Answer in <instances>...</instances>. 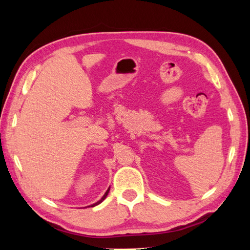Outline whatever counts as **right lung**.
<instances>
[{
    "label": "right lung",
    "mask_w": 250,
    "mask_h": 250,
    "mask_svg": "<svg viewBox=\"0 0 250 250\" xmlns=\"http://www.w3.org/2000/svg\"><path fill=\"white\" fill-rule=\"evenodd\" d=\"M108 192H109V188H108V190H107V191H106V192H105V194H104V195H103V197H102V198H101V199H100V200H99V201H97V202H96V203H94V204H92V206H89V207H90V208H93V207H95V206H98V204H100V203H101V202H102V201H103V200H104V199H105V198H106V196H107V194H108ZM89 207H87V208H89Z\"/></svg>",
    "instance_id": "add662e5"
}]
</instances>
